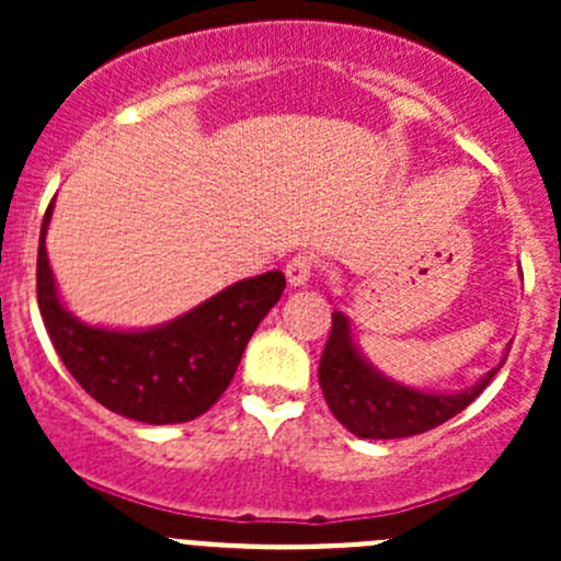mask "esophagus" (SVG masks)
Wrapping results in <instances>:
<instances>
[{"label":"esophagus","mask_w":561,"mask_h":561,"mask_svg":"<svg viewBox=\"0 0 561 561\" xmlns=\"http://www.w3.org/2000/svg\"><path fill=\"white\" fill-rule=\"evenodd\" d=\"M314 271H317V260L312 254H296V257L285 265V276L293 287L307 285V282L314 276Z\"/></svg>","instance_id":"34e87169"}]
</instances>
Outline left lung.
I'll return each mask as SVG.
<instances>
[{"instance_id":"1","label":"left lung","mask_w":561,"mask_h":561,"mask_svg":"<svg viewBox=\"0 0 561 561\" xmlns=\"http://www.w3.org/2000/svg\"><path fill=\"white\" fill-rule=\"evenodd\" d=\"M331 322V336L322 350L317 377L333 417L355 437L401 439L443 426L483 393L502 366L461 393H426L399 386L371 369L355 347L350 320L342 312H333Z\"/></svg>"}]
</instances>
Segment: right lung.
<instances>
[{
    "mask_svg": "<svg viewBox=\"0 0 561 561\" xmlns=\"http://www.w3.org/2000/svg\"><path fill=\"white\" fill-rule=\"evenodd\" d=\"M39 228L37 304L45 331L78 386L111 412L140 423H184L203 415L233 380L247 342L279 301L285 274L236 282L192 312L149 331H107L76 320L56 296Z\"/></svg>",
    "mask_w": 561,
    "mask_h": 561,
    "instance_id": "1",
    "label": "right lung"
}]
</instances>
